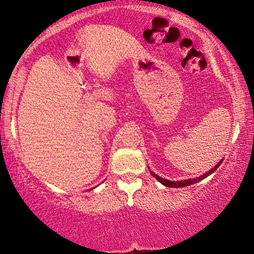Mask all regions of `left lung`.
<instances>
[{
	"instance_id": "obj_1",
	"label": "left lung",
	"mask_w": 254,
	"mask_h": 254,
	"mask_svg": "<svg viewBox=\"0 0 254 254\" xmlns=\"http://www.w3.org/2000/svg\"><path fill=\"white\" fill-rule=\"evenodd\" d=\"M222 161H223V159H222ZM222 161L221 162H218V164L216 165V166H214L213 169L210 170V171H208L207 173H204L203 176H200V177H197V178H194V179H189V180H182V182H170V180H168V179H164V178H162V177H158L157 175H155L154 172H151L150 171V173L152 176L155 177L156 179L158 180L159 183H162L163 185L164 186H166V187H175V189H178V187H185V186H190V185H192V184H195V183H197V182H200V180H202V179H204V178H207L208 176L209 175H211V173H213L215 170H216L218 166L221 165V163H222Z\"/></svg>"
}]
</instances>
